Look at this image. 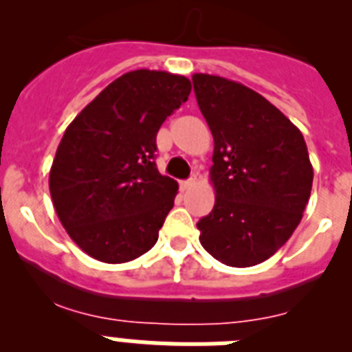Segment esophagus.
Wrapping results in <instances>:
<instances>
[{"instance_id": "obj_1", "label": "esophagus", "mask_w": 352, "mask_h": 352, "mask_svg": "<svg viewBox=\"0 0 352 352\" xmlns=\"http://www.w3.org/2000/svg\"><path fill=\"white\" fill-rule=\"evenodd\" d=\"M195 179H197V178H195V176H192L190 179H186V182H182V188H183V190H186V188H190L192 185H195Z\"/></svg>"}]
</instances>
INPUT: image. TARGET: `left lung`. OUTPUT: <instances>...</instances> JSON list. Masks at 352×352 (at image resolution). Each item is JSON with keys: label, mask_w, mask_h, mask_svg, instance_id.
<instances>
[{"label": "left lung", "mask_w": 352, "mask_h": 352, "mask_svg": "<svg viewBox=\"0 0 352 352\" xmlns=\"http://www.w3.org/2000/svg\"><path fill=\"white\" fill-rule=\"evenodd\" d=\"M195 98L213 135L214 206L197 222L201 245L220 263L270 259L300 223L314 169L289 118L236 80L194 74Z\"/></svg>", "instance_id": "1"}]
</instances>
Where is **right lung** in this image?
Returning a JSON list of instances; mask_svg holds the SVG:
<instances>
[{
  "instance_id": "1",
  "label": "right lung",
  "mask_w": 352,
  "mask_h": 352,
  "mask_svg": "<svg viewBox=\"0 0 352 352\" xmlns=\"http://www.w3.org/2000/svg\"><path fill=\"white\" fill-rule=\"evenodd\" d=\"M160 70L123 74L67 126L49 173L58 219L93 259L129 263L157 243L178 183L155 164L157 132L190 95Z\"/></svg>"
}]
</instances>
